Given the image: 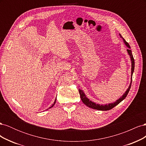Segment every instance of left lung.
Listing matches in <instances>:
<instances>
[{
  "mask_svg": "<svg viewBox=\"0 0 146 146\" xmlns=\"http://www.w3.org/2000/svg\"><path fill=\"white\" fill-rule=\"evenodd\" d=\"M119 36L121 38L123 39V41L124 42V44H125V46L129 48L128 49H127L128 54H129L130 57V60H131V82H130V84L128 88V89L126 90V91L125 92V93L123 94L120 98L119 99H117L116 101L114 102L113 103H110L108 104H105V105H100L98 104H96L95 102H92L91 100H90L89 99H88L87 97L86 96V95L84 93V92L80 90V89H78V91H79V93H80V98L83 102V103L84 104H85L87 107L91 108L92 109H95V110H100V111H107V110H110L112 109L113 108H114L115 106H116L117 105H118L119 103L122 102L123 99H124L128 93H129V92L130 90V88H131V82H132V76H133V73L134 72V69H135V60L133 58V55H132V52L131 50L130 49V46L129 44V43H128L121 36V34H119Z\"/></svg>",
  "mask_w": 146,
  "mask_h": 146,
  "instance_id": "obj_1",
  "label": "left lung"
}]
</instances>
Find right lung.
I'll return each instance as SVG.
<instances>
[{
  "mask_svg": "<svg viewBox=\"0 0 146 146\" xmlns=\"http://www.w3.org/2000/svg\"><path fill=\"white\" fill-rule=\"evenodd\" d=\"M56 99H55V101H54V104H52V105L51 106V107H49V108H48L47 110H48V109H49V108H51L52 107H54V105L55 104V103H56Z\"/></svg>",
  "mask_w": 146,
  "mask_h": 146,
  "instance_id": "1",
  "label": "right lung"
}]
</instances>
